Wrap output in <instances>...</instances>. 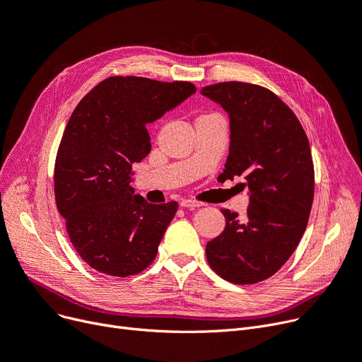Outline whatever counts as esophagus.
<instances>
[{
  "mask_svg": "<svg viewBox=\"0 0 362 362\" xmlns=\"http://www.w3.org/2000/svg\"><path fill=\"white\" fill-rule=\"evenodd\" d=\"M203 203L199 202H194V199H182L180 202V207L183 209H195V207H202Z\"/></svg>",
  "mask_w": 362,
  "mask_h": 362,
  "instance_id": "obj_1",
  "label": "esophagus"
}]
</instances>
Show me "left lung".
<instances>
[{
  "label": "left lung",
  "mask_w": 362,
  "mask_h": 362,
  "mask_svg": "<svg viewBox=\"0 0 362 362\" xmlns=\"http://www.w3.org/2000/svg\"><path fill=\"white\" fill-rule=\"evenodd\" d=\"M230 116V155L222 182L243 176L247 218L222 210L225 230L206 257L222 279L237 285L272 277L297 249L315 192L309 140L297 116L267 88L223 82L202 89Z\"/></svg>",
  "instance_id": "obj_1"
}]
</instances>
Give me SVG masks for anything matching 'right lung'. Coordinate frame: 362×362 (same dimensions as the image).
I'll return each instance as SVG.
<instances>
[{"label": "right lung", "instance_id": "obj_1", "mask_svg": "<svg viewBox=\"0 0 362 362\" xmlns=\"http://www.w3.org/2000/svg\"><path fill=\"white\" fill-rule=\"evenodd\" d=\"M195 90L189 82L113 76L74 109L57 153L55 199L74 249L97 272L127 277L153 262L177 203L134 194L132 164L151 152L147 124Z\"/></svg>", "mask_w": 362, "mask_h": 362}]
</instances>
